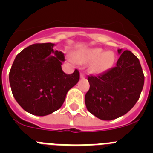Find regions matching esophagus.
Wrapping results in <instances>:
<instances>
[{"label":"esophagus","mask_w":153,"mask_h":153,"mask_svg":"<svg viewBox=\"0 0 153 153\" xmlns=\"http://www.w3.org/2000/svg\"><path fill=\"white\" fill-rule=\"evenodd\" d=\"M85 77H86V75H85L83 73H81V74H80V78H81V79H84Z\"/></svg>","instance_id":"esophagus-1"}]
</instances>
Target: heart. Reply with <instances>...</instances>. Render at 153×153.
I'll list each match as a JSON object with an SVG mask.
<instances>
[{
	"label": "heart",
	"mask_w": 153,
	"mask_h": 153,
	"mask_svg": "<svg viewBox=\"0 0 153 153\" xmlns=\"http://www.w3.org/2000/svg\"><path fill=\"white\" fill-rule=\"evenodd\" d=\"M116 56L113 51H105L102 48H86L80 50L76 54V61L80 64L90 65V71L95 74L106 72L113 67Z\"/></svg>",
	"instance_id": "heart-1"
}]
</instances>
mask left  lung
I'll use <instances>...</instances> for the list:
<instances>
[{
  "instance_id": "8db88e82",
  "label": "left lung",
  "mask_w": 153,
  "mask_h": 153,
  "mask_svg": "<svg viewBox=\"0 0 153 153\" xmlns=\"http://www.w3.org/2000/svg\"><path fill=\"white\" fill-rule=\"evenodd\" d=\"M117 66L99 76H89L85 95L86 109L102 120L122 117L134 106L144 85L140 60L129 51L120 49Z\"/></svg>"
}]
</instances>
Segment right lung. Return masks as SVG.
Segmentation results:
<instances>
[{
	"mask_svg": "<svg viewBox=\"0 0 153 153\" xmlns=\"http://www.w3.org/2000/svg\"><path fill=\"white\" fill-rule=\"evenodd\" d=\"M51 43L32 44L19 53L12 64L9 81L13 97L35 116L51 114L63 105L67 92L78 83L77 70L65 74L64 53Z\"/></svg>",
	"mask_w": 153,
	"mask_h": 153,
	"instance_id": "obj_1",
	"label": "right lung"
}]
</instances>
